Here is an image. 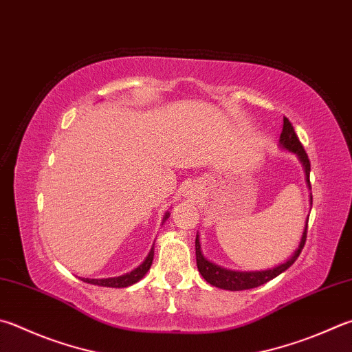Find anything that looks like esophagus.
<instances>
[{
	"label": "esophagus",
	"instance_id": "obj_1",
	"mask_svg": "<svg viewBox=\"0 0 352 352\" xmlns=\"http://www.w3.org/2000/svg\"><path fill=\"white\" fill-rule=\"evenodd\" d=\"M194 188H188V190H186V195H194Z\"/></svg>",
	"mask_w": 352,
	"mask_h": 352
}]
</instances>
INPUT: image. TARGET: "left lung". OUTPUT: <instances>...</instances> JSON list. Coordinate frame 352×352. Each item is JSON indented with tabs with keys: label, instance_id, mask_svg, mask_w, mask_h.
Returning a JSON list of instances; mask_svg holds the SVG:
<instances>
[{
	"label": "left lung",
	"instance_id": "8db88e82",
	"mask_svg": "<svg viewBox=\"0 0 352 352\" xmlns=\"http://www.w3.org/2000/svg\"><path fill=\"white\" fill-rule=\"evenodd\" d=\"M280 143L285 149L294 152L297 154L302 160V163L305 166L306 170V180L309 183V170H311V162L308 158V154L303 148L302 142H300L296 131H294V126L289 120L286 117L283 118V131L282 135H280ZM306 235H308V223H306L305 232L302 241H300V246L296 252H294L292 257L286 261V263L276 266L274 270H266V271H257V272H239V271H231V270H225V267H220L214 263H210L206 258L203 257V254L200 251V241H198V237L195 239V254H197V266L198 271L203 276V278L206 280L208 283L212 286L220 287V289H228V291H245V289H251V287H257L270 282V280L276 278L280 276L283 271H286L294 261L297 260V257L302 252V249L305 246L306 241Z\"/></svg>",
	"mask_w": 352,
	"mask_h": 352
}]
</instances>
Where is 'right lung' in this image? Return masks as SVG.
Listing matches in <instances>:
<instances>
[{
  "mask_svg": "<svg viewBox=\"0 0 352 352\" xmlns=\"http://www.w3.org/2000/svg\"><path fill=\"white\" fill-rule=\"evenodd\" d=\"M169 215H164V220L168 219ZM152 260H154V249H151V252L146 260L138 267H135L132 272L124 274V276L120 277H113V278H81L82 282L91 283V285H98V286H106V287H126L131 286L133 283H137L138 280H142L144 277V274L149 271V267L152 265Z\"/></svg>",
  "mask_w": 352,
  "mask_h": 352,
  "instance_id": "right-lung-1",
  "label": "right lung"
}]
</instances>
